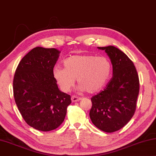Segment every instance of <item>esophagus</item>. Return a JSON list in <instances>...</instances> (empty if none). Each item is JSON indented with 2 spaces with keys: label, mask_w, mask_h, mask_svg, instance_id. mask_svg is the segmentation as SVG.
I'll return each instance as SVG.
<instances>
[{
  "label": "esophagus",
  "mask_w": 156,
  "mask_h": 156,
  "mask_svg": "<svg viewBox=\"0 0 156 156\" xmlns=\"http://www.w3.org/2000/svg\"><path fill=\"white\" fill-rule=\"evenodd\" d=\"M80 100H81V98L78 97V96H76V95H73L71 97V100L73 102H78V101H80Z\"/></svg>",
  "instance_id": "obj_1"
}]
</instances>
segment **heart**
<instances>
[{
    "instance_id": "obj_1",
    "label": "heart",
    "mask_w": 156,
    "mask_h": 156,
    "mask_svg": "<svg viewBox=\"0 0 156 156\" xmlns=\"http://www.w3.org/2000/svg\"><path fill=\"white\" fill-rule=\"evenodd\" d=\"M64 68L56 66L54 77L61 89L69 92L73 86L76 78L78 91L95 93L102 89L111 75L112 65L108 58L91 54L73 55L63 61Z\"/></svg>"
}]
</instances>
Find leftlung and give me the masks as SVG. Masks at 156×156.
<instances>
[{
  "label": "left lung",
  "mask_w": 156,
  "mask_h": 156,
  "mask_svg": "<svg viewBox=\"0 0 156 156\" xmlns=\"http://www.w3.org/2000/svg\"><path fill=\"white\" fill-rule=\"evenodd\" d=\"M110 58L113 76L105 88L91 98L90 117L105 132L119 130L134 115L139 93V79L133 63L114 46L98 47Z\"/></svg>",
  "instance_id": "8db88e82"
}]
</instances>
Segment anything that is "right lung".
Here are the masks:
<instances>
[{
	"label": "right lung",
	"instance_id": "obj_1",
	"mask_svg": "<svg viewBox=\"0 0 156 156\" xmlns=\"http://www.w3.org/2000/svg\"><path fill=\"white\" fill-rule=\"evenodd\" d=\"M60 51L34 48L22 58L13 79V94L22 117L37 130L49 131L64 121L71 96L58 89L53 75Z\"/></svg>",
	"mask_w": 156,
	"mask_h": 156
}]
</instances>
